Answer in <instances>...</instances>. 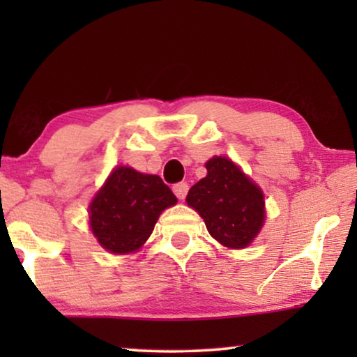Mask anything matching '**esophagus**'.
<instances>
[{
    "label": "esophagus",
    "mask_w": 357,
    "mask_h": 357,
    "mask_svg": "<svg viewBox=\"0 0 357 357\" xmlns=\"http://www.w3.org/2000/svg\"><path fill=\"white\" fill-rule=\"evenodd\" d=\"M173 191H174V194H176V197L178 199H184L186 197V194H188V191H189V186H188V183H176L174 186H173Z\"/></svg>",
    "instance_id": "obj_1"
}]
</instances>
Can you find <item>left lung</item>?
<instances>
[{
    "label": "left lung",
    "instance_id": "1",
    "mask_svg": "<svg viewBox=\"0 0 357 357\" xmlns=\"http://www.w3.org/2000/svg\"><path fill=\"white\" fill-rule=\"evenodd\" d=\"M206 168V178L189 189L188 206L196 208L218 243L245 248L263 227V192L225 156H213Z\"/></svg>",
    "mask_w": 357,
    "mask_h": 357
}]
</instances>
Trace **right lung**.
<instances>
[{
  "label": "right lung",
  "mask_w": 357,
  "mask_h": 357,
  "mask_svg": "<svg viewBox=\"0 0 357 357\" xmlns=\"http://www.w3.org/2000/svg\"><path fill=\"white\" fill-rule=\"evenodd\" d=\"M176 201L160 176L119 166L89 206L91 230L111 253H132L151 235L160 213Z\"/></svg>",
  "instance_id": "right-lung-1"
}]
</instances>
